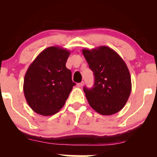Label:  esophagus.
Returning <instances> with one entry per match:
<instances>
[{"instance_id":"obj_1","label":"esophagus","mask_w":157,"mask_h":157,"mask_svg":"<svg viewBox=\"0 0 157 157\" xmlns=\"http://www.w3.org/2000/svg\"><path fill=\"white\" fill-rule=\"evenodd\" d=\"M83 85H84V82H80V83L77 84V86H79V87H82Z\"/></svg>"}]
</instances>
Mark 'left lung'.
<instances>
[{
  "label": "left lung",
  "instance_id": "8db88e82",
  "mask_svg": "<svg viewBox=\"0 0 157 157\" xmlns=\"http://www.w3.org/2000/svg\"><path fill=\"white\" fill-rule=\"evenodd\" d=\"M94 75L92 89L83 91L90 106L102 115H112L123 109L131 91L130 72L125 61L105 46L82 50Z\"/></svg>",
  "mask_w": 157,
  "mask_h": 157
}]
</instances>
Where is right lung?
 Instances as JSON below:
<instances>
[{
    "mask_svg": "<svg viewBox=\"0 0 157 157\" xmlns=\"http://www.w3.org/2000/svg\"><path fill=\"white\" fill-rule=\"evenodd\" d=\"M70 51L60 46L45 48L27 69L23 93L29 107L38 114L51 116L66 103L75 83L66 66Z\"/></svg>",
    "mask_w": 157,
    "mask_h": 157,
    "instance_id": "right-lung-1",
    "label": "right lung"
}]
</instances>
